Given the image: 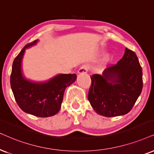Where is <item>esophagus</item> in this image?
<instances>
[{
	"mask_svg": "<svg viewBox=\"0 0 154 154\" xmlns=\"http://www.w3.org/2000/svg\"><path fill=\"white\" fill-rule=\"evenodd\" d=\"M89 69V66L87 65H82V67L79 68V70L77 72H78L79 75H83V74H86Z\"/></svg>",
	"mask_w": 154,
	"mask_h": 154,
	"instance_id": "1",
	"label": "esophagus"
}]
</instances>
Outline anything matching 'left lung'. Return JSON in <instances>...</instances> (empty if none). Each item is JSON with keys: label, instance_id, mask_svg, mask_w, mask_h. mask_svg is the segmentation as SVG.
Segmentation results:
<instances>
[{"label": "left lung", "instance_id": "left-lung-1", "mask_svg": "<svg viewBox=\"0 0 154 154\" xmlns=\"http://www.w3.org/2000/svg\"><path fill=\"white\" fill-rule=\"evenodd\" d=\"M88 100L94 110L106 117L129 113L141 94L142 69L135 52L127 48L115 65L102 75H93Z\"/></svg>", "mask_w": 154, "mask_h": 154}]
</instances>
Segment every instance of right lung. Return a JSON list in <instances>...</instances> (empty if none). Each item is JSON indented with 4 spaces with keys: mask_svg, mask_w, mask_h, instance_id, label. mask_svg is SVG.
<instances>
[{
    "mask_svg": "<svg viewBox=\"0 0 154 154\" xmlns=\"http://www.w3.org/2000/svg\"><path fill=\"white\" fill-rule=\"evenodd\" d=\"M38 40L23 48L13 63L11 86L15 101L23 112L39 117L57 114L61 108L65 89L77 79L75 74H57L48 80L29 79L23 71L22 61L25 50L35 45Z\"/></svg>",
    "mask_w": 154,
    "mask_h": 154,
    "instance_id": "add662e5",
    "label": "right lung"
}]
</instances>
